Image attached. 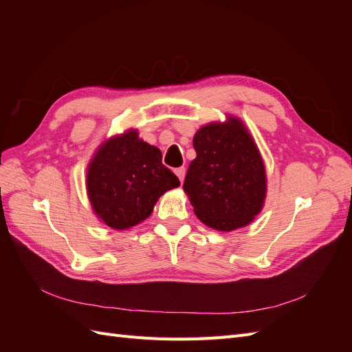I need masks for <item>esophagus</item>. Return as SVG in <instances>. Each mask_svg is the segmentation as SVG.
<instances>
[{
	"label": "esophagus",
	"instance_id": "34e87169",
	"mask_svg": "<svg viewBox=\"0 0 352 352\" xmlns=\"http://www.w3.org/2000/svg\"><path fill=\"white\" fill-rule=\"evenodd\" d=\"M175 173H176V176L179 177L180 182H184L185 175H186V170H185V167H179V168H176V170H175Z\"/></svg>",
	"mask_w": 352,
	"mask_h": 352
}]
</instances>
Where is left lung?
<instances>
[{"label":"left lung","mask_w":352,"mask_h":352,"mask_svg":"<svg viewBox=\"0 0 352 352\" xmlns=\"http://www.w3.org/2000/svg\"><path fill=\"white\" fill-rule=\"evenodd\" d=\"M194 148L184 190L195 216L220 232L248 226L264 207L267 176L247 126L230 114L226 122L207 123L197 131Z\"/></svg>","instance_id":"obj_1"}]
</instances>
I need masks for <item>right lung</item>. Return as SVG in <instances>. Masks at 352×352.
Segmentation results:
<instances>
[{"mask_svg":"<svg viewBox=\"0 0 352 352\" xmlns=\"http://www.w3.org/2000/svg\"><path fill=\"white\" fill-rule=\"evenodd\" d=\"M180 185L162 163V151L136 129L105 140L87 168L94 214L114 230L131 229L151 216L158 198Z\"/></svg>","mask_w":352,"mask_h":352,"instance_id":"add662e5","label":"right lung"}]
</instances>
